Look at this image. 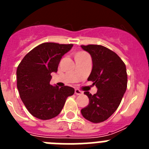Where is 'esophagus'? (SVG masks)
<instances>
[{
	"mask_svg": "<svg viewBox=\"0 0 149 149\" xmlns=\"http://www.w3.org/2000/svg\"><path fill=\"white\" fill-rule=\"evenodd\" d=\"M74 93H75L76 95H80L83 94V92L81 90H79V89H75V90H74Z\"/></svg>",
	"mask_w": 149,
	"mask_h": 149,
	"instance_id": "esophagus-1",
	"label": "esophagus"
}]
</instances>
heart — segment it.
I'll return each instance as SVG.
<instances>
[{
  "label": "heart",
  "instance_id": "1",
  "mask_svg": "<svg viewBox=\"0 0 149 149\" xmlns=\"http://www.w3.org/2000/svg\"><path fill=\"white\" fill-rule=\"evenodd\" d=\"M84 54V53H83V52H80V53H77V54Z\"/></svg>",
  "mask_w": 149,
  "mask_h": 149
}]
</instances>
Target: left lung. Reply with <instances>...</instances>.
<instances>
[{"mask_svg":"<svg viewBox=\"0 0 149 149\" xmlns=\"http://www.w3.org/2000/svg\"><path fill=\"white\" fill-rule=\"evenodd\" d=\"M81 48L92 56L93 69L87 80L98 89L94 95L84 92L89 102L81 114L89 122L99 123L113 115L120 104L127 89L126 66L115 52L106 47L88 45Z\"/></svg>","mask_w":149,"mask_h":149,"instance_id":"8db88e82","label":"left lung"}]
</instances>
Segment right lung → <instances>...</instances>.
<instances>
[{
  "label": "right lung",
  "instance_id": "right-lung-1",
  "mask_svg": "<svg viewBox=\"0 0 149 149\" xmlns=\"http://www.w3.org/2000/svg\"><path fill=\"white\" fill-rule=\"evenodd\" d=\"M72 44L45 42L25 55L17 68V88L20 98L30 114L48 120L58 116L66 98L74 93L70 86L50 84L51 74L57 72L62 56Z\"/></svg>",
  "mask_w": 149,
  "mask_h": 149
}]
</instances>
